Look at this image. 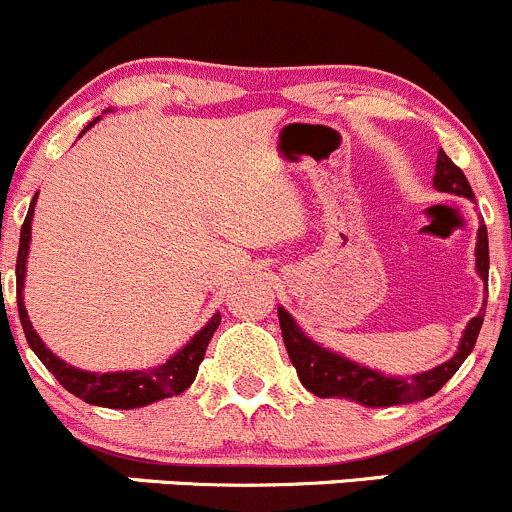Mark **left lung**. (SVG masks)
<instances>
[{
    "label": "left lung",
    "mask_w": 512,
    "mask_h": 512,
    "mask_svg": "<svg viewBox=\"0 0 512 512\" xmlns=\"http://www.w3.org/2000/svg\"><path fill=\"white\" fill-rule=\"evenodd\" d=\"M433 185H436L441 193L473 198V190L471 185H468L463 170L443 151H438ZM488 265V230H485V225H480L476 245V270L485 282H488ZM277 314H280L282 339H285L289 361H292L294 369H297V376L304 384V389L312 391L319 399H332V396H337V399H352L356 404L369 406V409L411 404V401H423L428 399V396L436 394V391L456 374L458 366L466 361V356L473 352L485 317V312L480 309L476 317L468 322L461 339V347H458V352L451 361L426 371V374L411 376V379H396V376H384L379 374V371H371L366 369V366L354 364V361L344 359V356L327 352L324 347L314 344L312 339L294 324V319L289 317L285 309L280 307Z\"/></svg>",
    "instance_id": "1"
}]
</instances>
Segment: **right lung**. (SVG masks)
<instances>
[{
    "mask_svg": "<svg viewBox=\"0 0 512 512\" xmlns=\"http://www.w3.org/2000/svg\"><path fill=\"white\" fill-rule=\"evenodd\" d=\"M98 121L89 123L81 133L89 131L91 126ZM34 203L36 195L29 205V213L24 218L22 235H19V255H17V307H19V319H22L24 337H27L29 347L34 349V354L39 356L41 364L56 376L61 386L66 391H71L74 396L84 399L86 404L103 406V409H136V406H148L153 401L170 399V396H178L188 389L190 384L198 376V366L203 361L205 349H208L210 339H213L215 329L220 324V314H213L208 324L180 349L178 354L170 356L165 364L156 366L151 371H113V374H91V371L74 369V366L64 364L61 359H56L49 349L44 347V342L39 339V334L34 332L32 322L27 317V309H24L22 289H24V267H27V255H29V240H32V215H34Z\"/></svg>",
    "mask_w": 512,
    "mask_h": 512,
    "instance_id": "right-lung-1",
    "label": "right lung"
}]
</instances>
